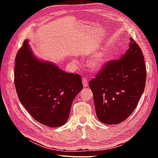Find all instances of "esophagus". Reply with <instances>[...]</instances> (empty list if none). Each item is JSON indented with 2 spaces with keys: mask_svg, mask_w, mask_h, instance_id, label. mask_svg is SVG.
I'll return each mask as SVG.
<instances>
[{
  "mask_svg": "<svg viewBox=\"0 0 158 158\" xmlns=\"http://www.w3.org/2000/svg\"><path fill=\"white\" fill-rule=\"evenodd\" d=\"M82 83H83V85L84 88H87L88 85V80L86 77H83L82 79Z\"/></svg>",
  "mask_w": 158,
  "mask_h": 158,
  "instance_id": "obj_1",
  "label": "esophagus"
}]
</instances>
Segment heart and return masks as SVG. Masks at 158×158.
Wrapping results in <instances>:
<instances>
[{
    "instance_id": "heart-1",
    "label": "heart",
    "mask_w": 158,
    "mask_h": 158,
    "mask_svg": "<svg viewBox=\"0 0 158 158\" xmlns=\"http://www.w3.org/2000/svg\"><path fill=\"white\" fill-rule=\"evenodd\" d=\"M107 59L106 52L101 51L90 57L88 61V66L92 71H98L105 66Z\"/></svg>"
}]
</instances>
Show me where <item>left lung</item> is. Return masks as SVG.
Here are the masks:
<instances>
[{
	"instance_id": "8db88e82",
	"label": "left lung",
	"mask_w": 158,
	"mask_h": 158,
	"mask_svg": "<svg viewBox=\"0 0 158 158\" xmlns=\"http://www.w3.org/2000/svg\"><path fill=\"white\" fill-rule=\"evenodd\" d=\"M121 58L110 60L89 83L96 115L105 124L123 122L136 109L145 87L146 66L142 50L130 38Z\"/></svg>"
}]
</instances>
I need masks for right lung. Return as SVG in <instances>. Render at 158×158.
Segmentation results:
<instances>
[{"instance_id":"1","label":"right lung","mask_w":158,"mask_h":158,"mask_svg":"<svg viewBox=\"0 0 158 158\" xmlns=\"http://www.w3.org/2000/svg\"><path fill=\"white\" fill-rule=\"evenodd\" d=\"M14 83L22 105L39 123L52 127L68 120L73 100L83 88L79 74L40 61L25 40L15 57Z\"/></svg>"}]
</instances>
